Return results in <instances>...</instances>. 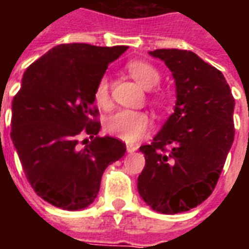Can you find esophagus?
<instances>
[{
	"label": "esophagus",
	"instance_id": "34e87169",
	"mask_svg": "<svg viewBox=\"0 0 249 249\" xmlns=\"http://www.w3.org/2000/svg\"><path fill=\"white\" fill-rule=\"evenodd\" d=\"M137 148H139V146L135 145V144H129V142L126 144V152H128V153H133V152L137 151Z\"/></svg>",
	"mask_w": 249,
	"mask_h": 249
}]
</instances>
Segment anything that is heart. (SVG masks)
Here are the masks:
<instances>
[{
    "mask_svg": "<svg viewBox=\"0 0 249 249\" xmlns=\"http://www.w3.org/2000/svg\"><path fill=\"white\" fill-rule=\"evenodd\" d=\"M126 71L145 89L155 88L161 80V76L156 68L145 61H130L126 65ZM94 100L103 108H107L110 103L109 81L107 77L100 78V81L97 82L94 89ZM149 128V117L145 113L135 110H120L117 113L112 114L105 124V129L109 135L126 142H135L142 139L148 133Z\"/></svg>",
    "mask_w": 249,
    "mask_h": 249,
    "instance_id": "obj_1",
    "label": "heart"
}]
</instances>
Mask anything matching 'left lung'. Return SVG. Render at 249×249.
<instances>
[{
    "label": "left lung",
    "instance_id": "8db88e82",
    "mask_svg": "<svg viewBox=\"0 0 249 249\" xmlns=\"http://www.w3.org/2000/svg\"><path fill=\"white\" fill-rule=\"evenodd\" d=\"M149 54L172 71L176 105L151 144L140 146L145 167L137 189L153 211L175 214L197 207L216 187L235 137V98L223 73L193 52Z\"/></svg>",
    "mask_w": 249,
    "mask_h": 249
}]
</instances>
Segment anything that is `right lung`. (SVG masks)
I'll list each match as a JSON object with an SVG mask.
<instances>
[{
  "instance_id": "right-lung-1",
  "label": "right lung",
  "mask_w": 249,
  "mask_h": 249,
  "mask_svg": "<svg viewBox=\"0 0 249 249\" xmlns=\"http://www.w3.org/2000/svg\"><path fill=\"white\" fill-rule=\"evenodd\" d=\"M126 46L61 44L25 71L12 103V132L25 176L57 208L78 211L94 201L104 171L125 155L114 137H98L94 89ZM92 137L80 150L76 136Z\"/></svg>"
}]
</instances>
